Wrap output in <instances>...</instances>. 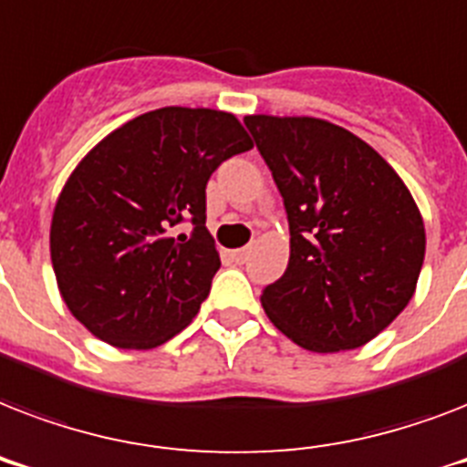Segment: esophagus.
<instances>
[{"mask_svg": "<svg viewBox=\"0 0 467 467\" xmlns=\"http://www.w3.org/2000/svg\"><path fill=\"white\" fill-rule=\"evenodd\" d=\"M249 252H252V249H249V247H242V249H233L230 254H233L234 262L242 264V262H247V259H249Z\"/></svg>", "mask_w": 467, "mask_h": 467, "instance_id": "1", "label": "esophagus"}]
</instances>
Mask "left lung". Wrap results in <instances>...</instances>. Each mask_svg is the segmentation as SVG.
<instances>
[{
  "mask_svg": "<svg viewBox=\"0 0 467 467\" xmlns=\"http://www.w3.org/2000/svg\"><path fill=\"white\" fill-rule=\"evenodd\" d=\"M284 196L291 256L264 288L276 329L317 354L358 348L417 291L427 233L395 169L347 128L312 116H244Z\"/></svg>",
  "mask_w": 467,
  "mask_h": 467,
  "instance_id": "obj_1",
  "label": "left lung"
}]
</instances>
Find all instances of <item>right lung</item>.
Here are the masks:
<instances>
[{
  "instance_id": "right-lung-1",
  "label": "right lung",
  "mask_w": 467,
  "mask_h": 467,
  "mask_svg": "<svg viewBox=\"0 0 467 467\" xmlns=\"http://www.w3.org/2000/svg\"><path fill=\"white\" fill-rule=\"evenodd\" d=\"M252 148L233 113L164 106L82 157L55 203L50 259L65 306L94 337L145 351L191 325L220 269L205 183ZM183 219L194 233L174 238Z\"/></svg>"
}]
</instances>
